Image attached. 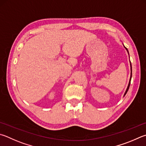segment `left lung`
Wrapping results in <instances>:
<instances>
[{
	"mask_svg": "<svg viewBox=\"0 0 146 146\" xmlns=\"http://www.w3.org/2000/svg\"><path fill=\"white\" fill-rule=\"evenodd\" d=\"M126 49L127 50V48H126ZM127 51H128V50H127ZM131 76H130V80H129V84H128V87H127V89H126V92H125V93H124V96H125L126 95V94L127 93V92H128V89H129V86H130V82H131Z\"/></svg>",
	"mask_w": 146,
	"mask_h": 146,
	"instance_id": "left-lung-1",
	"label": "left lung"
}]
</instances>
